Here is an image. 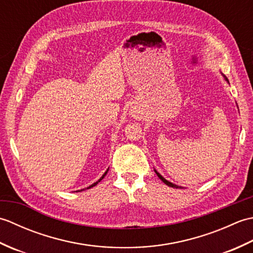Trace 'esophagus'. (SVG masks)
Returning a JSON list of instances; mask_svg holds the SVG:
<instances>
[{
	"label": "esophagus",
	"instance_id": "obj_1",
	"mask_svg": "<svg viewBox=\"0 0 253 253\" xmlns=\"http://www.w3.org/2000/svg\"><path fill=\"white\" fill-rule=\"evenodd\" d=\"M131 114H132L133 116H135L136 118H140V116H141V113L139 112L138 110H136V109L131 111Z\"/></svg>",
	"mask_w": 253,
	"mask_h": 253
}]
</instances>
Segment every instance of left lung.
Wrapping results in <instances>:
<instances>
[{"instance_id":"8db88e82","label":"left lung","mask_w":253,"mask_h":253,"mask_svg":"<svg viewBox=\"0 0 253 253\" xmlns=\"http://www.w3.org/2000/svg\"><path fill=\"white\" fill-rule=\"evenodd\" d=\"M224 78H225V80H226V82L228 83V80H227V78L226 77H225L224 76ZM155 170V169H154ZM155 173H157V175H158V177H159V178L161 179V180H162L163 182H164V184H166V185H168V186H169V187H173V188H182V187H180V186H177V185H175V184H171V182L170 181H169V180H166L165 178H164V177L162 176V175H161L160 173H158V171L157 170H155Z\"/></svg>"}]
</instances>
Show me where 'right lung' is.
<instances>
[{
	"mask_svg": "<svg viewBox=\"0 0 253 253\" xmlns=\"http://www.w3.org/2000/svg\"><path fill=\"white\" fill-rule=\"evenodd\" d=\"M107 171H109V169H106V171H105V173L103 174V175H102V177H101V178L98 180V181H95V182H93V184L92 185H90L89 187H87V189H90V188H92V187H94L96 184H98V182H100L102 179H103L104 178V176L107 174ZM78 191H82V190H78Z\"/></svg>",
	"mask_w": 253,
	"mask_h": 253,
	"instance_id": "obj_1",
	"label": "right lung"
}]
</instances>
